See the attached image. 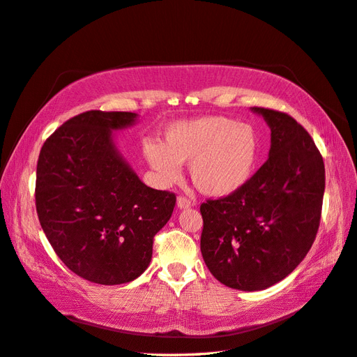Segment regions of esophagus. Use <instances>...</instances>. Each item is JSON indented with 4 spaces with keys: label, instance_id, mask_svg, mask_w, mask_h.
Here are the masks:
<instances>
[{
    "label": "esophagus",
    "instance_id": "1",
    "mask_svg": "<svg viewBox=\"0 0 357 357\" xmlns=\"http://www.w3.org/2000/svg\"><path fill=\"white\" fill-rule=\"evenodd\" d=\"M191 205H193V204H191V200L187 196H184V195L178 196V208L185 209V208H190Z\"/></svg>",
    "mask_w": 357,
    "mask_h": 357
}]
</instances>
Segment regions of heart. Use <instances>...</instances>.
<instances>
[{
    "instance_id": "heart-1",
    "label": "heart",
    "mask_w": 357,
    "mask_h": 357,
    "mask_svg": "<svg viewBox=\"0 0 357 357\" xmlns=\"http://www.w3.org/2000/svg\"><path fill=\"white\" fill-rule=\"evenodd\" d=\"M259 153L257 131L223 116L178 122L167 130L166 144H144L146 158L164 182L178 181L181 162H191V179L208 196H227L243 188L253 176Z\"/></svg>"
}]
</instances>
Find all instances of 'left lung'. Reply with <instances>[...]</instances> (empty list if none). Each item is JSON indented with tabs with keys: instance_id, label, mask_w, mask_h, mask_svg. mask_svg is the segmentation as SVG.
<instances>
[{
	"instance_id": "obj_1",
	"label": "left lung",
	"mask_w": 357,
	"mask_h": 357,
	"mask_svg": "<svg viewBox=\"0 0 357 357\" xmlns=\"http://www.w3.org/2000/svg\"><path fill=\"white\" fill-rule=\"evenodd\" d=\"M271 130L268 160L238 191L200 205V252L223 285L266 289L303 261L321 220L326 172L312 137L294 117L253 107Z\"/></svg>"
}]
</instances>
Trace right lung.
I'll list each match as a JSON object with an SVG mask.
<instances>
[{"mask_svg": "<svg viewBox=\"0 0 357 357\" xmlns=\"http://www.w3.org/2000/svg\"><path fill=\"white\" fill-rule=\"evenodd\" d=\"M134 113L90 109L43 143L36 211L54 252L77 276L99 285L131 282L148 268L153 236L176 204L172 191L144 185L116 152L112 130Z\"/></svg>", "mask_w": 357, "mask_h": 357, "instance_id": "obj_1", "label": "right lung"}]
</instances>
